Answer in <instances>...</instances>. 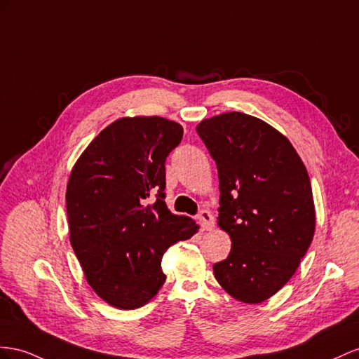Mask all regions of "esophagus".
I'll list each match as a JSON object with an SVG mask.
<instances>
[{
	"label": "esophagus",
	"instance_id": "1",
	"mask_svg": "<svg viewBox=\"0 0 359 359\" xmlns=\"http://www.w3.org/2000/svg\"><path fill=\"white\" fill-rule=\"evenodd\" d=\"M198 222H200L201 229H203V231H212L214 226H215L212 214H210L209 210H206V209L200 210V212H198Z\"/></svg>",
	"mask_w": 359,
	"mask_h": 359
}]
</instances>
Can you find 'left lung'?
<instances>
[{
	"instance_id": "left-lung-1",
	"label": "left lung",
	"mask_w": 359,
	"mask_h": 359,
	"mask_svg": "<svg viewBox=\"0 0 359 359\" xmlns=\"http://www.w3.org/2000/svg\"><path fill=\"white\" fill-rule=\"evenodd\" d=\"M197 133L217 163V223L232 241L215 279L238 302L258 305L292 278L314 238L306 167L287 136L252 115L219 114Z\"/></svg>"
}]
</instances>
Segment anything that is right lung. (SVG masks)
<instances>
[{
  "instance_id": "1",
  "label": "right lung",
  "mask_w": 359,
  "mask_h": 359,
  "mask_svg": "<svg viewBox=\"0 0 359 359\" xmlns=\"http://www.w3.org/2000/svg\"><path fill=\"white\" fill-rule=\"evenodd\" d=\"M183 127L162 116H124L103 128L71 170L67 185L69 241L88 283L110 306L147 305L167 279L168 247L198 224L163 201L165 161ZM156 195L153 204L144 200Z\"/></svg>"
}]
</instances>
